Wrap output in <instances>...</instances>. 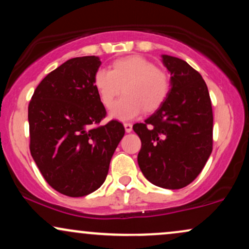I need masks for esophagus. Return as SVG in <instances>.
<instances>
[{
  "instance_id": "esophagus-1",
  "label": "esophagus",
  "mask_w": 249,
  "mask_h": 249,
  "mask_svg": "<svg viewBox=\"0 0 249 249\" xmlns=\"http://www.w3.org/2000/svg\"><path fill=\"white\" fill-rule=\"evenodd\" d=\"M124 128H125V132L130 133L132 131V124L131 123H124Z\"/></svg>"
}]
</instances>
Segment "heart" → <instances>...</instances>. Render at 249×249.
<instances>
[{
	"instance_id": "heart-1",
	"label": "heart",
	"mask_w": 249,
	"mask_h": 249,
	"mask_svg": "<svg viewBox=\"0 0 249 249\" xmlns=\"http://www.w3.org/2000/svg\"><path fill=\"white\" fill-rule=\"evenodd\" d=\"M94 87L106 107H111L123 87L124 95L112 106L110 118L127 121L140 115L142 110H157L169 94L170 81L166 71L155 67L152 61L130 55L115 60L111 71H96Z\"/></svg>"
}]
</instances>
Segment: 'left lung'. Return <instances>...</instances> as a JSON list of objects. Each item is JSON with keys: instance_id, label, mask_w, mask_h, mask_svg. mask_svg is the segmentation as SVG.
<instances>
[{"instance_id": "obj_1", "label": "left lung", "mask_w": 249, "mask_h": 249, "mask_svg": "<svg viewBox=\"0 0 249 249\" xmlns=\"http://www.w3.org/2000/svg\"><path fill=\"white\" fill-rule=\"evenodd\" d=\"M161 58L170 73L169 94L133 130L142 140L138 164L143 176L154 185L174 190L187 187L204 168L212 152L213 115L198 71L182 59Z\"/></svg>"}]
</instances>
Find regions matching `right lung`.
I'll use <instances>...</instances> for the list:
<instances>
[{
    "label": "right lung",
    "mask_w": 249,
    "mask_h": 249,
    "mask_svg": "<svg viewBox=\"0 0 249 249\" xmlns=\"http://www.w3.org/2000/svg\"><path fill=\"white\" fill-rule=\"evenodd\" d=\"M98 56L67 60L39 83L29 104L30 151L53 189L70 197L94 193L124 137L122 123L95 127L107 115L94 87Z\"/></svg>",
    "instance_id": "obj_1"
}]
</instances>
